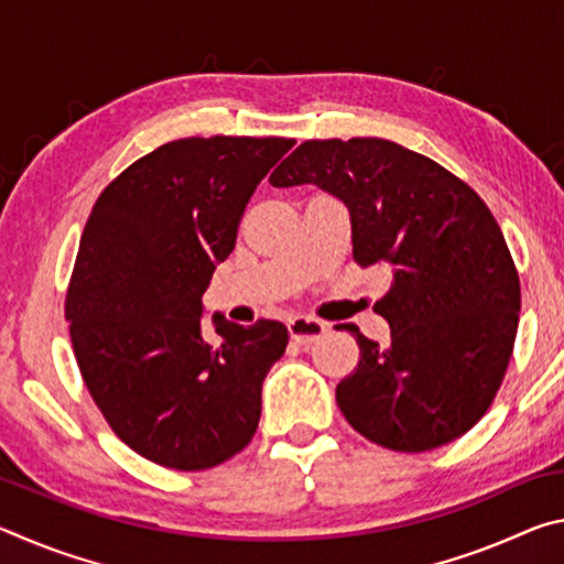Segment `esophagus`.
<instances>
[{
    "label": "esophagus",
    "mask_w": 564,
    "mask_h": 564,
    "mask_svg": "<svg viewBox=\"0 0 564 564\" xmlns=\"http://www.w3.org/2000/svg\"><path fill=\"white\" fill-rule=\"evenodd\" d=\"M289 333L295 343H301V346H311V343H316L318 338H323L328 333V326L318 318H311V316H293L289 321Z\"/></svg>",
    "instance_id": "34e87169"
}]
</instances>
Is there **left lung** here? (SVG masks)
I'll return each instance as SVG.
<instances>
[{
    "mask_svg": "<svg viewBox=\"0 0 564 564\" xmlns=\"http://www.w3.org/2000/svg\"><path fill=\"white\" fill-rule=\"evenodd\" d=\"M269 181L336 196L352 259L393 273L376 303L386 346L348 326L360 360L336 388L340 413L400 453L465 435L498 393L520 318V279L490 208L433 159L373 137L303 141Z\"/></svg>",
    "mask_w": 564,
    "mask_h": 564,
    "instance_id": "1",
    "label": "left lung"
}]
</instances>
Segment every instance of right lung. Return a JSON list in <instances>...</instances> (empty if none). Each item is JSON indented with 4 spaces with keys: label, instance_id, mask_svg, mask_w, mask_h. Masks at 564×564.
Wrapping results in <instances>:
<instances>
[{
    "label": "right lung",
    "instance_id": "1",
    "mask_svg": "<svg viewBox=\"0 0 564 564\" xmlns=\"http://www.w3.org/2000/svg\"><path fill=\"white\" fill-rule=\"evenodd\" d=\"M293 139H178L101 191L76 253L66 321L94 403L131 451L206 470L251 443L261 388L289 346L279 321L238 326L204 293L238 221Z\"/></svg>",
    "mask_w": 564,
    "mask_h": 564
}]
</instances>
